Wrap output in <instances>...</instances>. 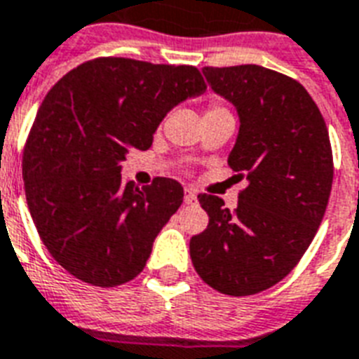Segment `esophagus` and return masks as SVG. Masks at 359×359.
<instances>
[{
  "label": "esophagus",
  "instance_id": "1",
  "mask_svg": "<svg viewBox=\"0 0 359 359\" xmlns=\"http://www.w3.org/2000/svg\"><path fill=\"white\" fill-rule=\"evenodd\" d=\"M196 199H198V191L194 190V188H186V190H184V203H188V205L196 203Z\"/></svg>",
  "mask_w": 359,
  "mask_h": 359
}]
</instances>
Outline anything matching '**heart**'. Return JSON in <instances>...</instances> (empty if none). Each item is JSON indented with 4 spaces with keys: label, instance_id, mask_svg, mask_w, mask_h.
I'll return each mask as SVG.
<instances>
[{
    "label": "heart",
    "instance_id": "obj_1",
    "mask_svg": "<svg viewBox=\"0 0 359 359\" xmlns=\"http://www.w3.org/2000/svg\"><path fill=\"white\" fill-rule=\"evenodd\" d=\"M209 113H228V109L222 105H210L209 111H207V114Z\"/></svg>",
    "mask_w": 359,
    "mask_h": 359
}]
</instances>
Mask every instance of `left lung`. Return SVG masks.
Segmentation results:
<instances>
[{"instance_id":"obj_1","label":"left lung","mask_w":359,"mask_h":359,"mask_svg":"<svg viewBox=\"0 0 359 359\" xmlns=\"http://www.w3.org/2000/svg\"><path fill=\"white\" fill-rule=\"evenodd\" d=\"M203 75L237 111L228 163L248 186L235 210L199 194L209 226L191 237V264L210 288L252 295L280 283L318 231L333 182L330 133L307 90L283 73L248 64Z\"/></svg>"}]
</instances>
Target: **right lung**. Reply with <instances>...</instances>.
Wrapping results in <instances>:
<instances>
[{
    "mask_svg": "<svg viewBox=\"0 0 359 359\" xmlns=\"http://www.w3.org/2000/svg\"><path fill=\"white\" fill-rule=\"evenodd\" d=\"M191 65L97 58L62 76L27 137L22 175L32 218L52 258L101 288L135 278L184 190L158 177L139 188L122 161L147 150L168 113L205 92Z\"/></svg>",
    "mask_w": 359,
    "mask_h": 359,
    "instance_id": "add662e5",
    "label": "right lung"
}]
</instances>
